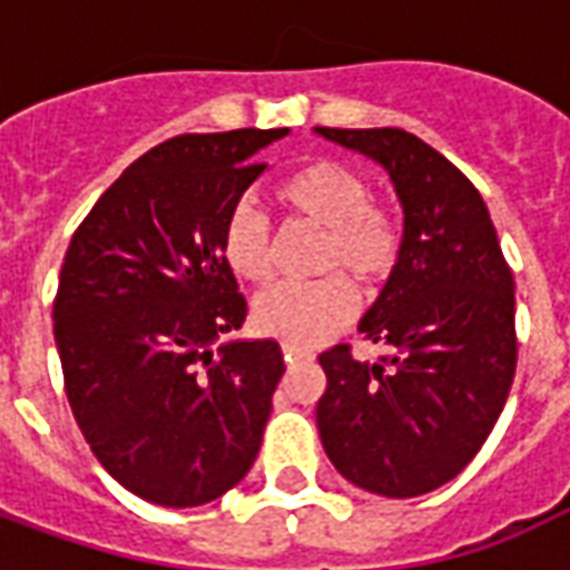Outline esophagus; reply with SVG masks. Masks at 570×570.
Wrapping results in <instances>:
<instances>
[{
    "mask_svg": "<svg viewBox=\"0 0 570 570\" xmlns=\"http://www.w3.org/2000/svg\"><path fill=\"white\" fill-rule=\"evenodd\" d=\"M311 354L305 347H296V345H284V360L286 363H296V360H308Z\"/></svg>",
    "mask_w": 570,
    "mask_h": 570,
    "instance_id": "34e87169",
    "label": "esophagus"
}]
</instances>
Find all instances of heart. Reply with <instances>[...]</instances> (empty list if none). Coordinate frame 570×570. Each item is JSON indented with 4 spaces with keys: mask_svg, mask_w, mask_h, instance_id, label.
<instances>
[{
    "mask_svg": "<svg viewBox=\"0 0 570 570\" xmlns=\"http://www.w3.org/2000/svg\"><path fill=\"white\" fill-rule=\"evenodd\" d=\"M277 195L296 219L323 228L321 272H347L363 286L391 277L400 256V228L391 213L372 204L370 179L360 170L321 158L289 176ZM223 253L237 277L249 284L268 281L274 268L272 225L256 204L237 200L228 210ZM354 302V286L342 274L317 284H277L256 296L253 323L286 345H317L345 330Z\"/></svg>",
    "mask_w": 570,
    "mask_h": 570,
    "instance_id": "1",
    "label": "heart"
}]
</instances>
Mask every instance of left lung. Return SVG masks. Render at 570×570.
<instances>
[{
	"label": "left lung",
	"mask_w": 570,
	"mask_h": 570,
	"mask_svg": "<svg viewBox=\"0 0 570 570\" xmlns=\"http://www.w3.org/2000/svg\"><path fill=\"white\" fill-rule=\"evenodd\" d=\"M382 164L403 207L400 256L360 333L391 347L321 354L317 430L335 470L382 498H419L489 440L515 375V286L489 207L452 161L400 128H314Z\"/></svg>",
	"instance_id": "left-lung-1"
}]
</instances>
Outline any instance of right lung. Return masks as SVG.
Returning a JSON list of instances; mask_svg holds the SVG:
<instances>
[{
	"label": "right lung",
	"instance_id": "add662e5",
	"mask_svg": "<svg viewBox=\"0 0 570 570\" xmlns=\"http://www.w3.org/2000/svg\"><path fill=\"white\" fill-rule=\"evenodd\" d=\"M289 128L183 134L106 188L69 240L55 342L72 415L106 473L158 507L247 476L284 375L274 338H228L247 302L223 223Z\"/></svg>",
	"mask_w": 570,
	"mask_h": 570
}]
</instances>
